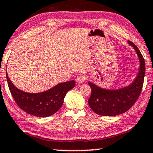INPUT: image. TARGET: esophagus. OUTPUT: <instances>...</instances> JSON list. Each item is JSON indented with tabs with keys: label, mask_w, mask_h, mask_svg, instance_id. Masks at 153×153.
Segmentation results:
<instances>
[{
	"label": "esophagus",
	"mask_w": 153,
	"mask_h": 153,
	"mask_svg": "<svg viewBox=\"0 0 153 153\" xmlns=\"http://www.w3.org/2000/svg\"><path fill=\"white\" fill-rule=\"evenodd\" d=\"M85 80L86 76H85L83 75H79L76 78V82H78V83H82V82L85 81Z\"/></svg>",
	"instance_id": "esophagus-1"
}]
</instances>
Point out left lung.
Instances as JSON below:
<instances>
[{
	"instance_id": "obj_1",
	"label": "left lung",
	"mask_w": 153,
	"mask_h": 153,
	"mask_svg": "<svg viewBox=\"0 0 153 153\" xmlns=\"http://www.w3.org/2000/svg\"><path fill=\"white\" fill-rule=\"evenodd\" d=\"M133 48L139 60V70L134 80L128 85L116 89H108L88 82L92 93L88 104L96 114L103 116H115L128 111L133 105L140 94L145 73L144 58L137 47L128 41Z\"/></svg>"
}]
</instances>
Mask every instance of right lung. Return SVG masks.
Listing matches in <instances>:
<instances>
[{
    "label": "right lung",
    "instance_id": "add662e5",
    "mask_svg": "<svg viewBox=\"0 0 153 153\" xmlns=\"http://www.w3.org/2000/svg\"><path fill=\"white\" fill-rule=\"evenodd\" d=\"M8 88L16 103L27 113L37 117H49L61 108L66 93L75 85V80L60 82L41 93H30L18 89L6 72Z\"/></svg>",
    "mask_w": 153,
    "mask_h": 153
}]
</instances>
